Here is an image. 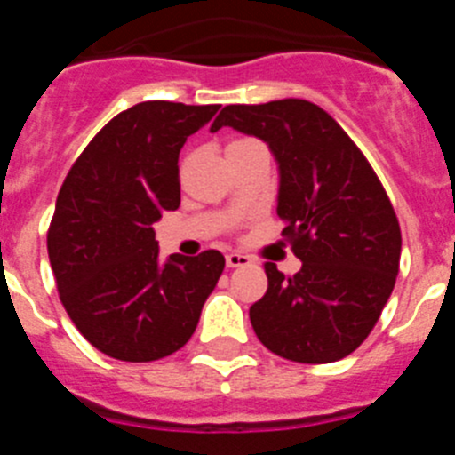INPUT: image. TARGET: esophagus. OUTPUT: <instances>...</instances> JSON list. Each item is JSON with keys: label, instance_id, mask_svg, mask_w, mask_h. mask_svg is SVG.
Masks as SVG:
<instances>
[{"label": "esophagus", "instance_id": "34e87169", "mask_svg": "<svg viewBox=\"0 0 455 455\" xmlns=\"http://www.w3.org/2000/svg\"><path fill=\"white\" fill-rule=\"evenodd\" d=\"M225 262H228V267L230 268H236V267H248L252 259L251 255H246V252H228V255H225Z\"/></svg>", "mask_w": 455, "mask_h": 455}]
</instances>
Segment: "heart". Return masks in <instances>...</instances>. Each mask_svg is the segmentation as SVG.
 <instances>
[{
  "mask_svg": "<svg viewBox=\"0 0 455 455\" xmlns=\"http://www.w3.org/2000/svg\"><path fill=\"white\" fill-rule=\"evenodd\" d=\"M246 140H252V139H236V140H232L230 146H236V143H246Z\"/></svg>",
  "mask_w": 455,
  "mask_h": 455,
  "instance_id": "1",
  "label": "heart"
}]
</instances>
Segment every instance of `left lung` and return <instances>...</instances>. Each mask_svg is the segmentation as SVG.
<instances>
[{"label": "left lung", "mask_w": 455, "mask_h": 455, "mask_svg": "<svg viewBox=\"0 0 455 455\" xmlns=\"http://www.w3.org/2000/svg\"><path fill=\"white\" fill-rule=\"evenodd\" d=\"M225 124L271 146L280 164L277 219L303 262L293 275L264 264L268 289L251 307L255 335L291 363L351 355L380 319L399 273L401 228L387 191L319 104H230L212 132Z\"/></svg>", "instance_id": "obj_1"}]
</instances>
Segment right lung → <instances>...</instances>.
<instances>
[{
    "label": "right lung",
    "instance_id": "add662e5",
    "mask_svg": "<svg viewBox=\"0 0 455 455\" xmlns=\"http://www.w3.org/2000/svg\"><path fill=\"white\" fill-rule=\"evenodd\" d=\"M219 104L150 100L108 120L72 164L47 230L59 299L104 355L162 360L191 339L225 257L159 262L152 225L180 207L178 156Z\"/></svg>",
    "mask_w": 455,
    "mask_h": 455
}]
</instances>
